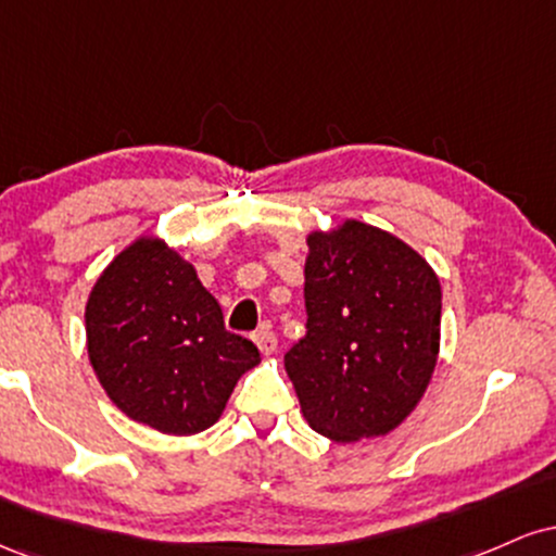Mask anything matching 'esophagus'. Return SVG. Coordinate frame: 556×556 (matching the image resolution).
<instances>
[{"label":"esophagus","instance_id":"1","mask_svg":"<svg viewBox=\"0 0 556 556\" xmlns=\"http://www.w3.org/2000/svg\"><path fill=\"white\" fill-rule=\"evenodd\" d=\"M253 340H256L258 350H261V353H264V355H271L274 350H277V334H274L269 324H264V327H261V329L256 331V334H253Z\"/></svg>","mask_w":556,"mask_h":556}]
</instances>
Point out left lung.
I'll return each mask as SVG.
<instances>
[{"label": "left lung", "mask_w": 556, "mask_h": 556, "mask_svg": "<svg viewBox=\"0 0 556 556\" xmlns=\"http://www.w3.org/2000/svg\"><path fill=\"white\" fill-rule=\"evenodd\" d=\"M308 248L305 334L285 353L300 410L334 442L381 437L429 387L442 287L410 245L363 222L314 232Z\"/></svg>", "instance_id": "left-lung-1"}]
</instances>
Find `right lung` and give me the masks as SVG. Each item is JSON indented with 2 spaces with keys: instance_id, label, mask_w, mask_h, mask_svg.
I'll return each instance as SVG.
<instances>
[{
  "instance_id": "1",
  "label": "right lung",
  "mask_w": 556,
  "mask_h": 556,
  "mask_svg": "<svg viewBox=\"0 0 556 556\" xmlns=\"http://www.w3.org/2000/svg\"><path fill=\"white\" fill-rule=\"evenodd\" d=\"M88 355L114 405L162 433L216 424L258 348L225 327L195 269L140 238L106 266L86 305Z\"/></svg>"
}]
</instances>
